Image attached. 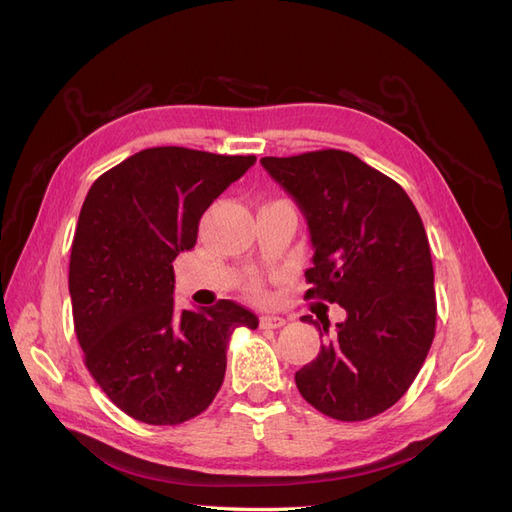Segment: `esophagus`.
I'll return each instance as SVG.
<instances>
[{"label": "esophagus", "mask_w": 512, "mask_h": 512, "mask_svg": "<svg viewBox=\"0 0 512 512\" xmlns=\"http://www.w3.org/2000/svg\"><path fill=\"white\" fill-rule=\"evenodd\" d=\"M286 324L282 316H260V329H280Z\"/></svg>", "instance_id": "esophagus-1"}]
</instances>
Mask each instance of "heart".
Instances as JSON below:
<instances>
[{"instance_id":"b5f03b06","label":"heart","mask_w":512,"mask_h":512,"mask_svg":"<svg viewBox=\"0 0 512 512\" xmlns=\"http://www.w3.org/2000/svg\"><path fill=\"white\" fill-rule=\"evenodd\" d=\"M247 292H250V297L256 299V301L267 299V288H265V284L258 282V280H254V282L250 284V288H247Z\"/></svg>"}]
</instances>
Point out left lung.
<instances>
[{
	"mask_svg": "<svg viewBox=\"0 0 512 512\" xmlns=\"http://www.w3.org/2000/svg\"><path fill=\"white\" fill-rule=\"evenodd\" d=\"M260 164L301 207L314 267L307 299L337 303L346 320L312 322L324 346L294 374L307 404L337 421H367L395 406L436 335L427 232L404 188L342 149ZM327 307V305H322Z\"/></svg>",
	"mask_w": 512,
	"mask_h": 512,
	"instance_id": "left-lung-1",
	"label": "left lung"
}]
</instances>
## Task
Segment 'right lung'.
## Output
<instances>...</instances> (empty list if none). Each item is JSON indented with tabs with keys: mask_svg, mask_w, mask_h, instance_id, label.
Here are the masks:
<instances>
[{
	"mask_svg": "<svg viewBox=\"0 0 512 512\" xmlns=\"http://www.w3.org/2000/svg\"><path fill=\"white\" fill-rule=\"evenodd\" d=\"M256 156L151 147L91 185L70 254V299L85 365L113 404L147 425L205 412L226 374V346L258 318L222 299L200 312L173 301L179 252Z\"/></svg>",
	"mask_w": 512,
	"mask_h": 512,
	"instance_id": "right-lung-1",
	"label": "right lung"
}]
</instances>
